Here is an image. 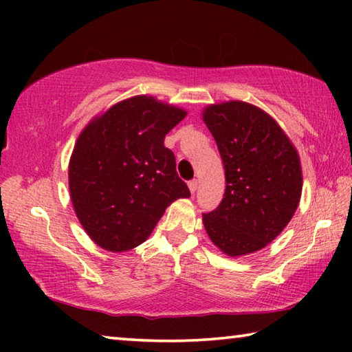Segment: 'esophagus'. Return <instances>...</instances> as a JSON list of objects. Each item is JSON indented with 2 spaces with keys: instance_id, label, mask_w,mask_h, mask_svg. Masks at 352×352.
I'll list each match as a JSON object with an SVG mask.
<instances>
[{
  "instance_id": "34e87169",
  "label": "esophagus",
  "mask_w": 352,
  "mask_h": 352,
  "mask_svg": "<svg viewBox=\"0 0 352 352\" xmlns=\"http://www.w3.org/2000/svg\"><path fill=\"white\" fill-rule=\"evenodd\" d=\"M188 188L190 190V194H195V190H197V180H190L188 183Z\"/></svg>"
}]
</instances>
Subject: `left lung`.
<instances>
[{
    "label": "left lung",
    "mask_w": 352,
    "mask_h": 352,
    "mask_svg": "<svg viewBox=\"0 0 352 352\" xmlns=\"http://www.w3.org/2000/svg\"><path fill=\"white\" fill-rule=\"evenodd\" d=\"M201 119L217 142L226 182L220 205L204 214L206 233L230 258L259 252L300 205V155L275 118L253 104H211Z\"/></svg>",
    "instance_id": "obj_1"
}]
</instances>
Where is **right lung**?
Listing matches in <instances>:
<instances>
[{"mask_svg": "<svg viewBox=\"0 0 352 352\" xmlns=\"http://www.w3.org/2000/svg\"><path fill=\"white\" fill-rule=\"evenodd\" d=\"M186 115L182 107L138 94L83 127L68 164L69 197L82 228L105 252L141 245L172 201L190 197L164 146Z\"/></svg>", "mask_w": 352, "mask_h": 352, "instance_id": "add662e5", "label": "right lung"}]
</instances>
